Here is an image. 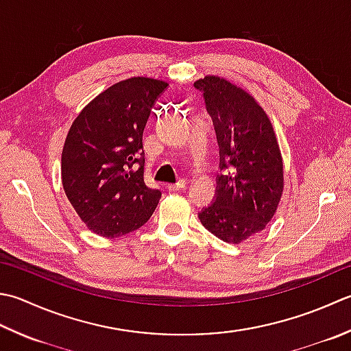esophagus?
<instances>
[{"mask_svg":"<svg viewBox=\"0 0 351 351\" xmlns=\"http://www.w3.org/2000/svg\"><path fill=\"white\" fill-rule=\"evenodd\" d=\"M185 185H187V181H185V180H181V181H178L176 184H169V185H167V189H169L170 191H178V190H182V189H185Z\"/></svg>","mask_w":351,"mask_h":351,"instance_id":"esophagus-1","label":"esophagus"}]
</instances>
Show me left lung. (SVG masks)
I'll list each match as a JSON object with an SVG mask.
<instances>
[{
  "label": "left lung",
  "instance_id": "left-lung-1",
  "mask_svg": "<svg viewBox=\"0 0 351 351\" xmlns=\"http://www.w3.org/2000/svg\"><path fill=\"white\" fill-rule=\"evenodd\" d=\"M215 125L221 162L216 199L201 223L226 243H240L269 223L283 195V158L263 108L217 75L195 82Z\"/></svg>",
  "mask_w": 351,
  "mask_h": 351
}]
</instances>
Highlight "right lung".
Returning a JSON list of instances; mask_svg holds the SVG:
<instances>
[{
	"instance_id": "add662e5",
	"label": "right lung",
	"mask_w": 351,
	"mask_h": 351,
	"mask_svg": "<svg viewBox=\"0 0 351 351\" xmlns=\"http://www.w3.org/2000/svg\"><path fill=\"white\" fill-rule=\"evenodd\" d=\"M167 86L150 77L121 80L89 101L68 130L62 185L95 234L120 237L138 230L160 202L161 191L144 182L143 130Z\"/></svg>"
}]
</instances>
